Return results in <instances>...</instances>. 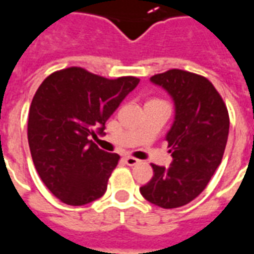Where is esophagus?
<instances>
[{
  "label": "esophagus",
  "mask_w": 254,
  "mask_h": 254,
  "mask_svg": "<svg viewBox=\"0 0 254 254\" xmlns=\"http://www.w3.org/2000/svg\"><path fill=\"white\" fill-rule=\"evenodd\" d=\"M125 163H127V166H134L137 165V163H140V160L136 159V158H133V156H125Z\"/></svg>",
  "instance_id": "34e87169"
}]
</instances>
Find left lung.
Here are the masks:
<instances>
[{
  "label": "left lung",
  "instance_id": "1",
  "mask_svg": "<svg viewBox=\"0 0 254 254\" xmlns=\"http://www.w3.org/2000/svg\"><path fill=\"white\" fill-rule=\"evenodd\" d=\"M174 100V124L166 134L173 163L152 165L154 177L140 188L145 200L162 208L187 205L201 193L222 162L229 137L227 107L204 76L170 69L151 77Z\"/></svg>",
  "mask_w": 254,
  "mask_h": 254
}]
</instances>
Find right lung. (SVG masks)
Returning <instances> with one entry per match:
<instances>
[{"mask_svg": "<svg viewBox=\"0 0 254 254\" xmlns=\"http://www.w3.org/2000/svg\"><path fill=\"white\" fill-rule=\"evenodd\" d=\"M140 78H106L72 66L47 76L28 113V144L43 184L67 205H84L105 194L120 160L89 140Z\"/></svg>", "mask_w": 254, "mask_h": 254, "instance_id": "obj_1", "label": "right lung"}]
</instances>
